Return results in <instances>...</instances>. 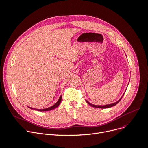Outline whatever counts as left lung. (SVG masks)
<instances>
[{"label":"left lung","instance_id":"1","mask_svg":"<svg viewBox=\"0 0 148 148\" xmlns=\"http://www.w3.org/2000/svg\"><path fill=\"white\" fill-rule=\"evenodd\" d=\"M124 94H125V93H123V95H122V96L120 98L119 100H118L117 102H114V103H112V104H109V105H104V106H99V105H93V104L90 103V102H89L87 100H86V102L90 106H92V107H94V108H111V107H112V106H114V105H116V104H118V103L119 102V101L121 100V99L122 98L123 96L124 95Z\"/></svg>","mask_w":148,"mask_h":148}]
</instances>
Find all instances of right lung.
I'll return each instance as SVG.
<instances>
[{
	"label": "right lung",
	"instance_id": "add662e5",
	"mask_svg": "<svg viewBox=\"0 0 148 148\" xmlns=\"http://www.w3.org/2000/svg\"><path fill=\"white\" fill-rule=\"evenodd\" d=\"M61 101H62V96H60L59 100L58 101V102H57L55 105H53V106H51V107H49V108H46V109H35V108H31V107H29V106H28V107H29L30 109H36V110H38V111H49V110H52V109L56 108V107H58V106L60 105V102H61Z\"/></svg>",
	"mask_w": 148,
	"mask_h": 148
}]
</instances>
